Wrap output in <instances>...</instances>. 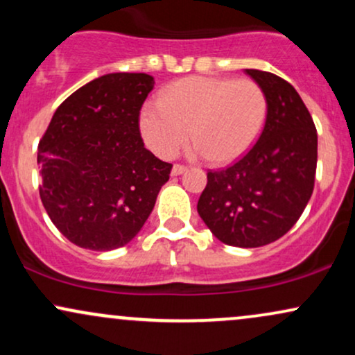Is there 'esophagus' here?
Returning <instances> with one entry per match:
<instances>
[{"mask_svg": "<svg viewBox=\"0 0 355 355\" xmlns=\"http://www.w3.org/2000/svg\"><path fill=\"white\" fill-rule=\"evenodd\" d=\"M187 172V166L185 165H180V164H175L173 168H172V175L173 177H177V175H182Z\"/></svg>", "mask_w": 355, "mask_h": 355, "instance_id": "esophagus-1", "label": "esophagus"}]
</instances>
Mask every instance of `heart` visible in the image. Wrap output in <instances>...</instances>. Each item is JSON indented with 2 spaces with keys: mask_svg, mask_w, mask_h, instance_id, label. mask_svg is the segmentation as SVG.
<instances>
[{
  "mask_svg": "<svg viewBox=\"0 0 355 355\" xmlns=\"http://www.w3.org/2000/svg\"><path fill=\"white\" fill-rule=\"evenodd\" d=\"M268 115L266 89L250 78L189 76L175 81L140 112V133L146 146L172 158L190 138L211 164L242 158L262 135Z\"/></svg>",
  "mask_w": 355,
  "mask_h": 355,
  "instance_id": "obj_1",
  "label": "heart"
}]
</instances>
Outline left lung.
Here are the masks:
<instances>
[{"label":"left lung","instance_id":"left-lung-1","mask_svg":"<svg viewBox=\"0 0 355 355\" xmlns=\"http://www.w3.org/2000/svg\"><path fill=\"white\" fill-rule=\"evenodd\" d=\"M267 93L262 135L234 165L207 173L198 215L227 245L254 248L294 227L311 200L317 168V130L288 81L245 70Z\"/></svg>","mask_w":355,"mask_h":355}]
</instances>
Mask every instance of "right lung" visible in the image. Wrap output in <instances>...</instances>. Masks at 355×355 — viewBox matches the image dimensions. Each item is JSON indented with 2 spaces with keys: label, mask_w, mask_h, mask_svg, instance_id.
I'll list each match as a JSON object with an SVG mask.
<instances>
[{
  "label": "right lung",
  "mask_w": 355,
  "mask_h": 355,
  "mask_svg": "<svg viewBox=\"0 0 355 355\" xmlns=\"http://www.w3.org/2000/svg\"><path fill=\"white\" fill-rule=\"evenodd\" d=\"M146 73H110L56 108L38 145L40 197L71 243L107 252L130 242L152 214L172 164L145 148L140 110Z\"/></svg>",
  "instance_id": "1"
}]
</instances>
